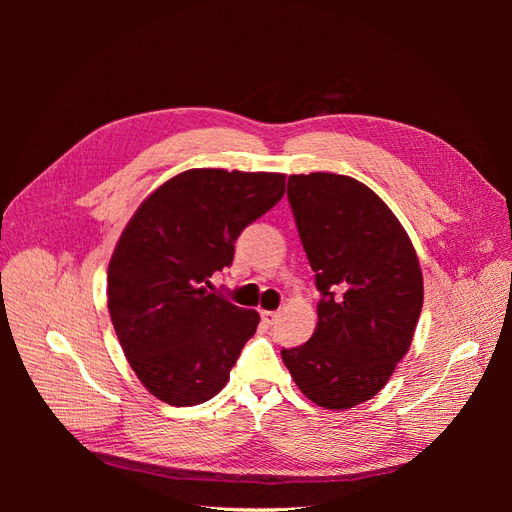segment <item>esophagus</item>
Segmentation results:
<instances>
[{
	"mask_svg": "<svg viewBox=\"0 0 512 512\" xmlns=\"http://www.w3.org/2000/svg\"><path fill=\"white\" fill-rule=\"evenodd\" d=\"M260 314H262V320H265L267 324H273L277 320V316H280L277 312H267V309H262Z\"/></svg>",
	"mask_w": 512,
	"mask_h": 512,
	"instance_id": "obj_1",
	"label": "esophagus"
}]
</instances>
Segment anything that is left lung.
Returning <instances> with one entry per match:
<instances>
[{"label":"left lung","mask_w":512,"mask_h":512,"mask_svg":"<svg viewBox=\"0 0 512 512\" xmlns=\"http://www.w3.org/2000/svg\"><path fill=\"white\" fill-rule=\"evenodd\" d=\"M288 200L322 297L314 335L282 359L309 401L348 410L378 395L410 350L421 265L395 213L361 181L290 175Z\"/></svg>","instance_id":"obj_1"}]
</instances>
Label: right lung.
Instances as JSON below:
<instances>
[{
  "mask_svg": "<svg viewBox=\"0 0 512 512\" xmlns=\"http://www.w3.org/2000/svg\"><path fill=\"white\" fill-rule=\"evenodd\" d=\"M286 175L192 168L153 190L108 262V314L145 389L170 406L218 395L260 316L207 290L241 230L284 196Z\"/></svg>",
  "mask_w": 512,
  "mask_h": 512,
  "instance_id": "1",
  "label": "right lung"
}]
</instances>
